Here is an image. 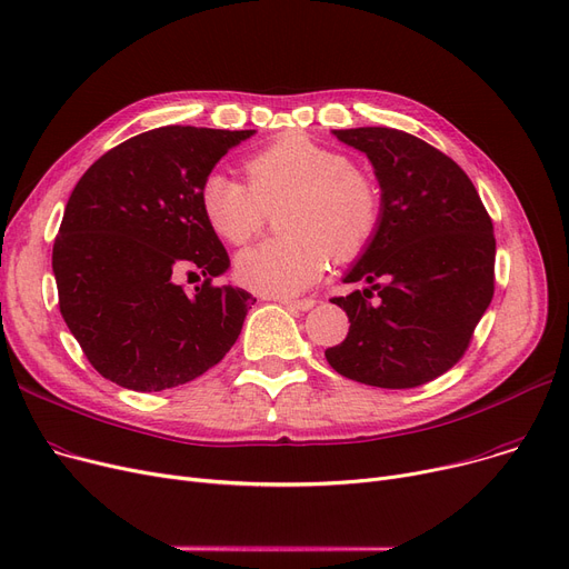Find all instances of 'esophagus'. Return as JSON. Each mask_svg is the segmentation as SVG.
<instances>
[{"instance_id": "34e87169", "label": "esophagus", "mask_w": 569, "mask_h": 569, "mask_svg": "<svg viewBox=\"0 0 569 569\" xmlns=\"http://www.w3.org/2000/svg\"><path fill=\"white\" fill-rule=\"evenodd\" d=\"M279 305H283L290 311H309L316 302L313 300H279Z\"/></svg>"}]
</instances>
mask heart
Instances as JSON below:
<instances>
[{
  "instance_id": "heart-1",
  "label": "heart",
  "mask_w": 569,
  "mask_h": 569,
  "mask_svg": "<svg viewBox=\"0 0 569 569\" xmlns=\"http://www.w3.org/2000/svg\"><path fill=\"white\" fill-rule=\"evenodd\" d=\"M249 187L226 172H209L200 184L202 217L223 242L244 244L264 209L290 198L281 212L279 239L239 251V283L264 297H295L311 288L330 256H362L380 226V193L350 159L305 133H286L247 161Z\"/></svg>"
}]
</instances>
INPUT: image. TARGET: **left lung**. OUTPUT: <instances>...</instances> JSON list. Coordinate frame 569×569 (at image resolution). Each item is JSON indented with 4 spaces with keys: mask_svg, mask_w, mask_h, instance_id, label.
Wrapping results in <instances>:
<instances>
[{
    "mask_svg": "<svg viewBox=\"0 0 569 569\" xmlns=\"http://www.w3.org/2000/svg\"><path fill=\"white\" fill-rule=\"evenodd\" d=\"M332 133L371 161L380 226L343 277L369 286L332 300L350 330L325 357L355 382L408 390L452 369L489 309L493 223L468 174L429 142L385 127Z\"/></svg>",
    "mask_w": 569,
    "mask_h": 569,
    "instance_id": "left-lung-1",
    "label": "left lung"
}]
</instances>
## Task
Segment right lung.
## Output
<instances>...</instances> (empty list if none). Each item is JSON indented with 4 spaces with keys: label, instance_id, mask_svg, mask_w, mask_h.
Returning a JSON list of instances; mask_svg holds the SVG:
<instances>
[{
    "label": "right lung",
    "instance_id": "right-lung-1",
    "mask_svg": "<svg viewBox=\"0 0 569 569\" xmlns=\"http://www.w3.org/2000/svg\"><path fill=\"white\" fill-rule=\"evenodd\" d=\"M256 131L161 127L112 147L76 184L52 247L59 311L92 367L133 392L184 385L223 360L253 295L212 286L230 258L200 184ZM198 268L187 293L176 274Z\"/></svg>",
    "mask_w": 569,
    "mask_h": 569
}]
</instances>
